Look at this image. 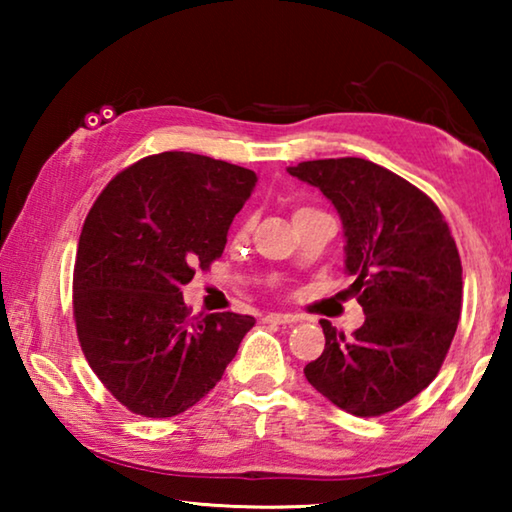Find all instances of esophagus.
I'll return each instance as SVG.
<instances>
[{"label":"esophagus","instance_id":"1","mask_svg":"<svg viewBox=\"0 0 512 512\" xmlns=\"http://www.w3.org/2000/svg\"><path fill=\"white\" fill-rule=\"evenodd\" d=\"M266 323H280V325H291V323H298L300 316L298 314H282V311H275V314H268Z\"/></svg>","mask_w":512,"mask_h":512}]
</instances>
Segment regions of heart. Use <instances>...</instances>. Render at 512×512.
Returning <instances> with one entry per match:
<instances>
[{
  "label": "heart",
  "instance_id": "obj_1",
  "mask_svg": "<svg viewBox=\"0 0 512 512\" xmlns=\"http://www.w3.org/2000/svg\"><path fill=\"white\" fill-rule=\"evenodd\" d=\"M307 212H316V210H311V207H298V210L293 212V219H298V216L307 214ZM248 230H250V221H246L244 225H241V228H239V237H246Z\"/></svg>",
  "mask_w": 512,
  "mask_h": 512
}]
</instances>
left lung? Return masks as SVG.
Here are the masks:
<instances>
[{"label": "left lung", "instance_id": "8db88e82", "mask_svg": "<svg viewBox=\"0 0 512 512\" xmlns=\"http://www.w3.org/2000/svg\"><path fill=\"white\" fill-rule=\"evenodd\" d=\"M287 171L339 212L345 273L366 314L350 339L320 320L325 350L305 377L359 418L395 411L438 375L461 318L463 268L449 225L427 194L370 160H309Z\"/></svg>", "mask_w": 512, "mask_h": 512}]
</instances>
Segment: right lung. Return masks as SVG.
Returning <instances> with one entry per match:
<instances>
[{"mask_svg":"<svg viewBox=\"0 0 512 512\" xmlns=\"http://www.w3.org/2000/svg\"><path fill=\"white\" fill-rule=\"evenodd\" d=\"M255 171L207 155H149L110 180L83 223L76 334L94 375L144 418H171L212 391L253 316L189 318L185 284L221 257Z\"/></svg>","mask_w":512,"mask_h":512,"instance_id":"1","label":"right lung"}]
</instances>
